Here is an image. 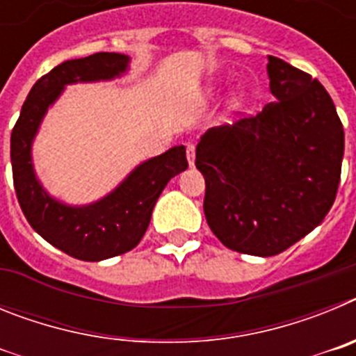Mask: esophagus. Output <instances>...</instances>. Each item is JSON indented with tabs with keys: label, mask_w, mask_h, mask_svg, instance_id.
Masks as SVG:
<instances>
[{
	"label": "esophagus",
	"mask_w": 356,
	"mask_h": 356,
	"mask_svg": "<svg viewBox=\"0 0 356 356\" xmlns=\"http://www.w3.org/2000/svg\"><path fill=\"white\" fill-rule=\"evenodd\" d=\"M194 156H196V147L194 144H187V160L191 165H194Z\"/></svg>",
	"instance_id": "obj_1"
}]
</instances>
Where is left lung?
I'll return each instance as SVG.
<instances>
[{
	"label": "left lung",
	"mask_w": 356,
	"mask_h": 356,
	"mask_svg": "<svg viewBox=\"0 0 356 356\" xmlns=\"http://www.w3.org/2000/svg\"><path fill=\"white\" fill-rule=\"evenodd\" d=\"M267 60L275 99L209 130L196 147L210 229L257 257L282 253L323 222L344 156V128L325 87L282 58Z\"/></svg>",
	"instance_id": "1"
}]
</instances>
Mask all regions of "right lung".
Segmentation results:
<instances>
[{
	"label": "right lung",
	"instance_id": "add662e5",
	"mask_svg": "<svg viewBox=\"0 0 356 356\" xmlns=\"http://www.w3.org/2000/svg\"><path fill=\"white\" fill-rule=\"evenodd\" d=\"M127 55L105 51L62 62L31 87L12 130V176L26 221L51 246L85 262L112 259L134 250L146 234L163 187L172 176L188 168L185 147L175 146L140 163L114 193L87 207L62 205L37 181L31 168V140L64 85L110 80L127 71Z\"/></svg>",
	"mask_w": 356,
	"mask_h": 356
}]
</instances>
